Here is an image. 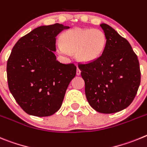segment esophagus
I'll list each match as a JSON object with an SVG mask.
<instances>
[{
  "label": "esophagus",
  "instance_id": "1",
  "mask_svg": "<svg viewBox=\"0 0 147 147\" xmlns=\"http://www.w3.org/2000/svg\"><path fill=\"white\" fill-rule=\"evenodd\" d=\"M76 74L78 75H80V69L78 68V67H77V72H76Z\"/></svg>",
  "mask_w": 147,
  "mask_h": 147
}]
</instances>
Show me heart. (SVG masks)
I'll return each mask as SVG.
<instances>
[{"label":"heart","mask_w":147,"mask_h":147,"mask_svg":"<svg viewBox=\"0 0 147 147\" xmlns=\"http://www.w3.org/2000/svg\"><path fill=\"white\" fill-rule=\"evenodd\" d=\"M57 51L61 55L75 53L78 61L88 64L102 55L107 46V36L100 29L75 28L65 31L60 37Z\"/></svg>","instance_id":"1"}]
</instances>
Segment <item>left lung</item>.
<instances>
[{
    "label": "left lung",
    "mask_w": 147,
    "mask_h": 147,
    "mask_svg": "<svg viewBox=\"0 0 147 147\" xmlns=\"http://www.w3.org/2000/svg\"><path fill=\"white\" fill-rule=\"evenodd\" d=\"M108 42L102 55L92 63L79 64L89 105L97 112L113 113L127 108L141 83L138 57L126 39L102 23Z\"/></svg>",
    "instance_id": "8db88e82"
}]
</instances>
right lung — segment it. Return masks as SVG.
Returning a JSON list of instances; mask_svg holds the SVG:
<instances>
[{
  "label": "right lung",
  "mask_w": 147,
  "mask_h": 147,
  "mask_svg": "<svg viewBox=\"0 0 147 147\" xmlns=\"http://www.w3.org/2000/svg\"><path fill=\"white\" fill-rule=\"evenodd\" d=\"M69 26H42L21 37L12 48L6 72L10 92L29 115L48 116L60 109L76 66L61 64L54 52L55 37Z\"/></svg>",
  "instance_id": "1"
}]
</instances>
